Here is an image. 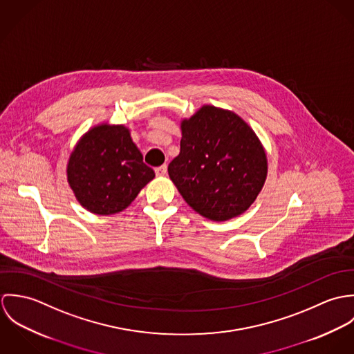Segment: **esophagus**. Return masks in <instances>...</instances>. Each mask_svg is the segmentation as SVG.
<instances>
[{"label": "esophagus", "mask_w": 354, "mask_h": 354, "mask_svg": "<svg viewBox=\"0 0 354 354\" xmlns=\"http://www.w3.org/2000/svg\"><path fill=\"white\" fill-rule=\"evenodd\" d=\"M155 173H156V176H159V177L166 176V173H167V166H166V165H162V166L156 167V169H155Z\"/></svg>", "instance_id": "esophagus-1"}]
</instances>
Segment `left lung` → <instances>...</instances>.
Segmentation results:
<instances>
[{
  "instance_id": "left-lung-1",
  "label": "left lung",
  "mask_w": 354,
  "mask_h": 354,
  "mask_svg": "<svg viewBox=\"0 0 354 354\" xmlns=\"http://www.w3.org/2000/svg\"><path fill=\"white\" fill-rule=\"evenodd\" d=\"M180 128L181 150L167 171L183 199L215 222L245 212L268 171L266 149L251 125L232 110L203 104Z\"/></svg>"
}]
</instances>
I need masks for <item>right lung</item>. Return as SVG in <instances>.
<instances>
[{
  "instance_id": "add662e5",
  "label": "right lung",
  "mask_w": 354,
  "mask_h": 354,
  "mask_svg": "<svg viewBox=\"0 0 354 354\" xmlns=\"http://www.w3.org/2000/svg\"><path fill=\"white\" fill-rule=\"evenodd\" d=\"M155 177L124 124L103 121L76 142L66 180L79 204L97 215L124 211Z\"/></svg>"
}]
</instances>
